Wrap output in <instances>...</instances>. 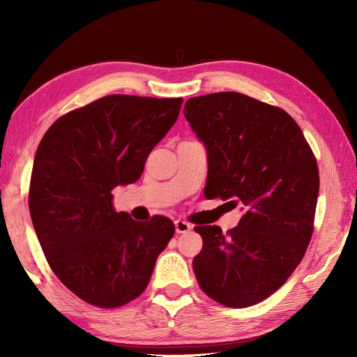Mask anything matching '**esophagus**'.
Returning a JSON list of instances; mask_svg holds the SVG:
<instances>
[{
    "instance_id": "34e87169",
    "label": "esophagus",
    "mask_w": 357,
    "mask_h": 357,
    "mask_svg": "<svg viewBox=\"0 0 357 357\" xmlns=\"http://www.w3.org/2000/svg\"><path fill=\"white\" fill-rule=\"evenodd\" d=\"M174 230H176V233H188L192 230V225L185 222V221H181V219H178V221H174Z\"/></svg>"
}]
</instances>
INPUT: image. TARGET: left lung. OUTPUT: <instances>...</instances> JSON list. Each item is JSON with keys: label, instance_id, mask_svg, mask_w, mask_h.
<instances>
[{"label": "left lung", "instance_id": "left-lung-1", "mask_svg": "<svg viewBox=\"0 0 357 357\" xmlns=\"http://www.w3.org/2000/svg\"><path fill=\"white\" fill-rule=\"evenodd\" d=\"M185 119L207 150L204 196L244 211L227 234L199 225L193 271L202 291L233 308L268 298L298 267L313 233L316 158L282 109L236 92L187 100Z\"/></svg>", "mask_w": 357, "mask_h": 357}]
</instances>
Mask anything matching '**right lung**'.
<instances>
[{
	"label": "right lung",
	"mask_w": 357,
	"mask_h": 357,
	"mask_svg": "<svg viewBox=\"0 0 357 357\" xmlns=\"http://www.w3.org/2000/svg\"><path fill=\"white\" fill-rule=\"evenodd\" d=\"M183 98L109 95L69 112L38 146L29 210L50 268L82 301L115 308L146 290L174 234L165 216L133 221L112 190L141 178Z\"/></svg>",
	"instance_id": "add662e5"
}]
</instances>
